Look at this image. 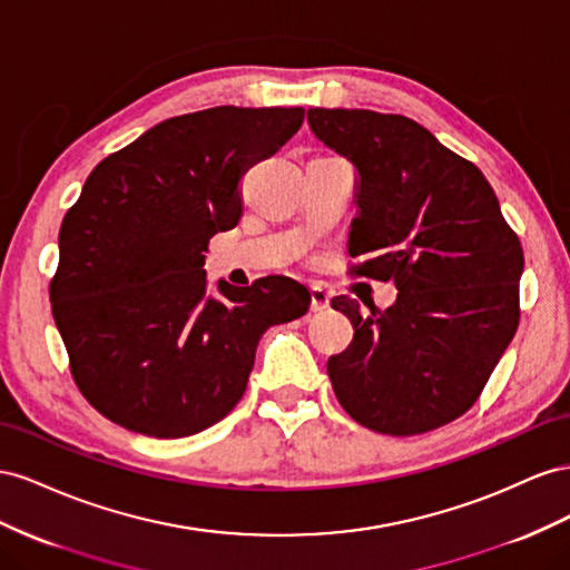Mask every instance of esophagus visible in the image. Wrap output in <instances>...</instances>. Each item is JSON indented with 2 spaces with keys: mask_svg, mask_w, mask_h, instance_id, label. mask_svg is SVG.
<instances>
[{
  "mask_svg": "<svg viewBox=\"0 0 570 570\" xmlns=\"http://www.w3.org/2000/svg\"><path fill=\"white\" fill-rule=\"evenodd\" d=\"M330 307V294L320 286L311 288V311L313 313H324Z\"/></svg>",
  "mask_w": 570,
  "mask_h": 570,
  "instance_id": "34e87169",
  "label": "esophagus"
}]
</instances>
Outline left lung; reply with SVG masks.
<instances>
[{
    "label": "left lung",
    "mask_w": 570,
    "mask_h": 570,
    "mask_svg": "<svg viewBox=\"0 0 570 570\" xmlns=\"http://www.w3.org/2000/svg\"><path fill=\"white\" fill-rule=\"evenodd\" d=\"M311 131L357 171L351 274L394 279L384 313L332 301L353 324L327 363L334 394L363 428L411 436L478 401L518 330L523 248L484 174L425 126L370 109H307Z\"/></svg>",
    "instance_id": "left-lung-1"
}]
</instances>
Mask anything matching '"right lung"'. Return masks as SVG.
I'll use <instances>...</instances> for the list:
<instances>
[{
	"label": "right lung",
	"instance_id": "right-lung-1",
	"mask_svg": "<svg viewBox=\"0 0 570 570\" xmlns=\"http://www.w3.org/2000/svg\"><path fill=\"white\" fill-rule=\"evenodd\" d=\"M303 107H213L153 126L92 169L59 229L50 284L71 375L117 425L176 439L215 425L246 392L272 324L303 317L288 276L217 284L205 250L243 215L240 178L294 136Z\"/></svg>",
	"mask_w": 570,
	"mask_h": 570
}]
</instances>
